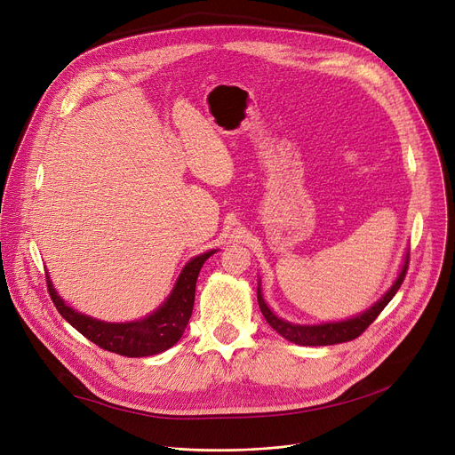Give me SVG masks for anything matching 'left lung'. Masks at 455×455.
<instances>
[{"mask_svg":"<svg viewBox=\"0 0 455 455\" xmlns=\"http://www.w3.org/2000/svg\"><path fill=\"white\" fill-rule=\"evenodd\" d=\"M406 268H408V254L404 256V265H403L397 279L390 286V291L374 307H370L366 312H363L355 317L338 321V323H323V324H294V323H288V321L277 317L267 307L259 288H258V303H259V308H261L267 323L275 330L279 336H283L288 341H292L296 345H303V347H326V345L347 343V341H352V339L359 338L364 332V330L378 319V315L383 312V308L390 303V299L395 296V292L399 291V286L403 284L404 275H406Z\"/></svg>","mask_w":455,"mask_h":455,"instance_id":"left-lung-1","label":"left lung"}]
</instances>
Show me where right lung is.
I'll use <instances>...</instances> for the list:
<instances>
[{"mask_svg":"<svg viewBox=\"0 0 455 455\" xmlns=\"http://www.w3.org/2000/svg\"><path fill=\"white\" fill-rule=\"evenodd\" d=\"M212 254H216V251L204 252L190 259L181 270L174 291L167 301L150 315L132 323H105L85 314H79L58 296L49 275L47 286L54 307L79 334H84L103 350L125 357H147L169 350L181 339L192 315L199 270Z\"/></svg>","mask_w":455,"mask_h":455,"instance_id":"right-lung-1","label":"right lung"}]
</instances>
